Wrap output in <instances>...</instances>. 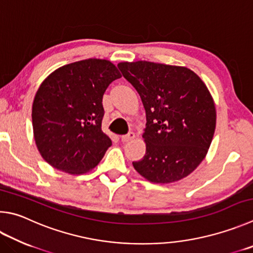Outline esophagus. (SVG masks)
<instances>
[{
  "label": "esophagus",
  "instance_id": "1",
  "mask_svg": "<svg viewBox=\"0 0 253 253\" xmlns=\"http://www.w3.org/2000/svg\"><path fill=\"white\" fill-rule=\"evenodd\" d=\"M132 138H135V132H132V131L128 132L127 135H124V136H122V137H121V139H122V141H123V142H127V141L131 140Z\"/></svg>",
  "mask_w": 253,
  "mask_h": 253
}]
</instances>
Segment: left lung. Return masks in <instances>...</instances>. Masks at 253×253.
<instances>
[{
    "instance_id": "left-lung-1",
    "label": "left lung",
    "mask_w": 253,
    "mask_h": 253,
    "mask_svg": "<svg viewBox=\"0 0 253 253\" xmlns=\"http://www.w3.org/2000/svg\"><path fill=\"white\" fill-rule=\"evenodd\" d=\"M146 111V154L132 166L147 180L173 182L206 157L215 129V107L200 77L187 67L146 61L118 64Z\"/></svg>"
}]
</instances>
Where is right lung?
Here are the masks:
<instances>
[{"label":"right lung","instance_id":"add662e5","mask_svg":"<svg viewBox=\"0 0 253 253\" xmlns=\"http://www.w3.org/2000/svg\"><path fill=\"white\" fill-rule=\"evenodd\" d=\"M121 77L113 63L89 58L59 67L44 80L34 97L32 123L45 162L72 174L97 166L112 146L102 130L103 95Z\"/></svg>","mask_w":253,"mask_h":253}]
</instances>
